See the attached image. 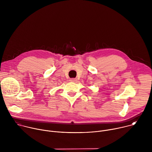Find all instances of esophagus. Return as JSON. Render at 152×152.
Here are the masks:
<instances>
[{
    "instance_id": "esophagus-1",
    "label": "esophagus",
    "mask_w": 152,
    "mask_h": 152,
    "mask_svg": "<svg viewBox=\"0 0 152 152\" xmlns=\"http://www.w3.org/2000/svg\"><path fill=\"white\" fill-rule=\"evenodd\" d=\"M70 81L73 82H75L76 81H77V79L75 78H72V79H70Z\"/></svg>"
}]
</instances>
